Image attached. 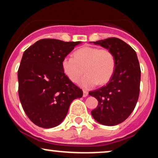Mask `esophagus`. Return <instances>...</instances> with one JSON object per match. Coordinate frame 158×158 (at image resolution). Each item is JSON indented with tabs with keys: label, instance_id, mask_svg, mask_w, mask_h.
<instances>
[{
	"label": "esophagus",
	"instance_id": "obj_1",
	"mask_svg": "<svg viewBox=\"0 0 158 158\" xmlns=\"http://www.w3.org/2000/svg\"><path fill=\"white\" fill-rule=\"evenodd\" d=\"M88 92L85 90H83V97H88Z\"/></svg>",
	"mask_w": 158,
	"mask_h": 158
}]
</instances>
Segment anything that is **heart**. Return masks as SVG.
Segmentation results:
<instances>
[{
  "instance_id": "b5f03b06",
  "label": "heart",
  "mask_w": 158,
  "mask_h": 158,
  "mask_svg": "<svg viewBox=\"0 0 158 158\" xmlns=\"http://www.w3.org/2000/svg\"><path fill=\"white\" fill-rule=\"evenodd\" d=\"M116 61L113 52L108 49L85 47L74 52L73 57L66 56L61 61L65 75L77 83L85 71L86 74L80 81L85 88L94 87L98 83L106 84L110 80L115 70Z\"/></svg>"
}]
</instances>
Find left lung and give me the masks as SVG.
Wrapping results in <instances>:
<instances>
[{"mask_svg": "<svg viewBox=\"0 0 158 158\" xmlns=\"http://www.w3.org/2000/svg\"><path fill=\"white\" fill-rule=\"evenodd\" d=\"M93 43L113 52L116 67L106 86L89 92L99 102L91 114L100 124L116 126L129 117L138 100L141 73L139 61L135 50L117 38Z\"/></svg>", "mask_w": 158, "mask_h": 158, "instance_id": "obj_1", "label": "left lung"}]
</instances>
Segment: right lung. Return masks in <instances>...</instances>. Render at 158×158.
Here are the masks:
<instances>
[{"label": "right lung", "mask_w": 158, "mask_h": 158, "mask_svg": "<svg viewBox=\"0 0 158 158\" xmlns=\"http://www.w3.org/2000/svg\"><path fill=\"white\" fill-rule=\"evenodd\" d=\"M79 44L44 39L23 52L18 70L19 96L25 114L36 126H59L72 101L82 97V90L61 68L62 59Z\"/></svg>", "instance_id": "1"}]
</instances>
